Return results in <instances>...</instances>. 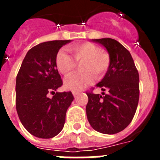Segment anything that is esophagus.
Here are the masks:
<instances>
[{
    "label": "esophagus",
    "instance_id": "1",
    "mask_svg": "<svg viewBox=\"0 0 160 160\" xmlns=\"http://www.w3.org/2000/svg\"><path fill=\"white\" fill-rule=\"evenodd\" d=\"M73 97L74 98H76L78 96V92H77V91H73Z\"/></svg>",
    "mask_w": 160,
    "mask_h": 160
}]
</instances>
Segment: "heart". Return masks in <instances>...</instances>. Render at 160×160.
I'll use <instances>...</instances> for the list:
<instances>
[{"label": "heart", "instance_id": "heart-1", "mask_svg": "<svg viewBox=\"0 0 160 160\" xmlns=\"http://www.w3.org/2000/svg\"><path fill=\"white\" fill-rule=\"evenodd\" d=\"M68 50L73 58L63 50L58 53L56 66L58 71L66 77L71 75L75 70L76 63L80 64L79 70L82 71L65 80V87L68 90H81L92 82L94 76L100 78L108 70L111 63L110 56L94 44L86 42L70 46Z\"/></svg>", "mask_w": 160, "mask_h": 160}]
</instances>
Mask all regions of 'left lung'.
I'll list each match as a JSON object with an SVG mask.
<instances>
[{
  "mask_svg": "<svg viewBox=\"0 0 160 160\" xmlns=\"http://www.w3.org/2000/svg\"><path fill=\"white\" fill-rule=\"evenodd\" d=\"M107 49L111 63L96 87L107 94L87 93V116L93 129L113 135L125 129L132 121L139 98V77L131 53L112 38L92 39Z\"/></svg>",
  "mask_w": 160,
  "mask_h": 160,
  "instance_id": "obj_1",
  "label": "left lung"
}]
</instances>
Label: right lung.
Returning <instances> with one entry per match:
<instances>
[{"instance_id":"1","label":"right lung","mask_w":160,"mask_h":160,"mask_svg":"<svg viewBox=\"0 0 160 160\" xmlns=\"http://www.w3.org/2000/svg\"><path fill=\"white\" fill-rule=\"evenodd\" d=\"M72 40L50 41L27 52L16 79V108L20 121L31 135L50 138L64 127L70 91L58 92L62 81L56 66L59 49ZM49 92L53 94L49 98Z\"/></svg>"}]
</instances>
